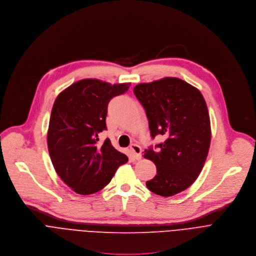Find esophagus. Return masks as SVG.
Returning <instances> with one entry per match:
<instances>
[{
    "label": "esophagus",
    "mask_w": 256,
    "mask_h": 256,
    "mask_svg": "<svg viewBox=\"0 0 256 256\" xmlns=\"http://www.w3.org/2000/svg\"><path fill=\"white\" fill-rule=\"evenodd\" d=\"M129 149H130V151H131V153H132V156H133V158H134L135 160H138L141 158L142 149H141V147H140L139 145H137V144H131L130 147H129Z\"/></svg>",
    "instance_id": "1"
}]
</instances>
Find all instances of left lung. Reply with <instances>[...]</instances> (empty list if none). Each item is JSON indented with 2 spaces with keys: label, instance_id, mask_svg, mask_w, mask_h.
Returning a JSON list of instances; mask_svg holds the SVG:
<instances>
[{
  "label": "left lung",
  "instance_id": "obj_1",
  "mask_svg": "<svg viewBox=\"0 0 256 256\" xmlns=\"http://www.w3.org/2000/svg\"><path fill=\"white\" fill-rule=\"evenodd\" d=\"M133 92L145 110L151 138H166L145 150L144 158L156 166L146 186L172 196L196 180L206 162L211 141L206 102L198 88L176 78L140 84Z\"/></svg>",
  "mask_w": 256,
  "mask_h": 256
}]
</instances>
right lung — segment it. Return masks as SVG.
<instances>
[{
	"mask_svg": "<svg viewBox=\"0 0 256 256\" xmlns=\"http://www.w3.org/2000/svg\"><path fill=\"white\" fill-rule=\"evenodd\" d=\"M130 86L82 80L60 92L54 102L47 133L49 156L60 178L80 194L106 186L117 168L128 162L109 138L98 144V135L107 130L109 102L125 94Z\"/></svg>",
	"mask_w": 256,
	"mask_h": 256,
	"instance_id": "add662e5",
	"label": "right lung"
}]
</instances>
